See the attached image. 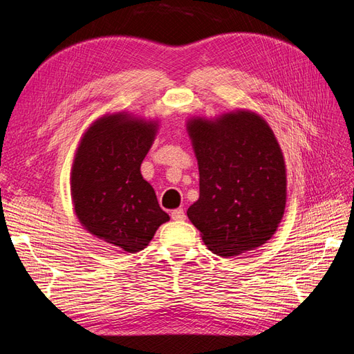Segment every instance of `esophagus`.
I'll list each match as a JSON object with an SVG mask.
<instances>
[{"label": "esophagus", "mask_w": 354, "mask_h": 354, "mask_svg": "<svg viewBox=\"0 0 354 354\" xmlns=\"http://www.w3.org/2000/svg\"><path fill=\"white\" fill-rule=\"evenodd\" d=\"M171 218L176 220V221H181V220L186 218V214L181 208H177L174 211H171Z\"/></svg>", "instance_id": "34e87169"}]
</instances>
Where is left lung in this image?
I'll return each mask as SVG.
<instances>
[{
    "label": "left lung",
    "mask_w": 354,
    "mask_h": 354,
    "mask_svg": "<svg viewBox=\"0 0 354 354\" xmlns=\"http://www.w3.org/2000/svg\"><path fill=\"white\" fill-rule=\"evenodd\" d=\"M187 131L199 167V199L187 217L208 250L227 259L266 243L286 203L285 160L270 127L238 111L195 118Z\"/></svg>",
    "instance_id": "left-lung-1"
}]
</instances>
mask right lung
<instances>
[{
    "instance_id": "right-lung-1",
    "label": "right lung",
    "mask_w": 354,
    "mask_h": 354,
    "mask_svg": "<svg viewBox=\"0 0 354 354\" xmlns=\"http://www.w3.org/2000/svg\"><path fill=\"white\" fill-rule=\"evenodd\" d=\"M155 134V122L127 113L103 116L84 134L73 160L71 190L81 224L127 252L146 248L169 220L140 173Z\"/></svg>"
}]
</instances>
